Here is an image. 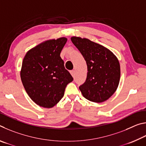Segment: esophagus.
Returning <instances> with one entry per match:
<instances>
[{
	"mask_svg": "<svg viewBox=\"0 0 146 146\" xmlns=\"http://www.w3.org/2000/svg\"><path fill=\"white\" fill-rule=\"evenodd\" d=\"M75 71L74 70H71V71H70V73H71V75L73 76V77H74V76H75Z\"/></svg>",
	"mask_w": 146,
	"mask_h": 146,
	"instance_id": "esophagus-1",
	"label": "esophagus"
}]
</instances>
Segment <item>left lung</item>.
I'll return each instance as SVG.
<instances>
[{"label": "left lung", "mask_w": 146, "mask_h": 146, "mask_svg": "<svg viewBox=\"0 0 146 146\" xmlns=\"http://www.w3.org/2000/svg\"><path fill=\"white\" fill-rule=\"evenodd\" d=\"M71 40L87 64V78L79 87L84 97L97 103L107 100L120 82V67L117 56L110 49L88 38L72 36Z\"/></svg>", "instance_id": "obj_1"}]
</instances>
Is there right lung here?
Here are the masks:
<instances>
[{"label": "right lung", "mask_w": 146, "mask_h": 146, "mask_svg": "<svg viewBox=\"0 0 146 146\" xmlns=\"http://www.w3.org/2000/svg\"><path fill=\"white\" fill-rule=\"evenodd\" d=\"M66 42L65 37L44 41L29 50L23 59L22 82L31 99L41 107L55 106L73 80L60 56Z\"/></svg>", "instance_id": "1"}]
</instances>
